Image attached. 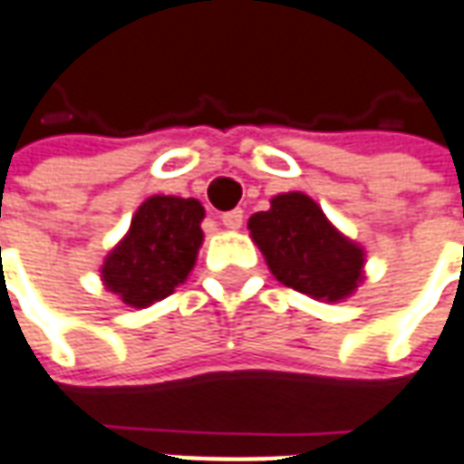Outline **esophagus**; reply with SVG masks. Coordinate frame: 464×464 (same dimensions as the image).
I'll return each instance as SVG.
<instances>
[{
	"mask_svg": "<svg viewBox=\"0 0 464 464\" xmlns=\"http://www.w3.org/2000/svg\"><path fill=\"white\" fill-rule=\"evenodd\" d=\"M220 223H223L226 228H231V231L241 228V223H244V210H228V213H223V216H220Z\"/></svg>",
	"mask_w": 464,
	"mask_h": 464,
	"instance_id": "34e87169",
	"label": "esophagus"
}]
</instances>
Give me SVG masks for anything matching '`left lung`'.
<instances>
[{"label":"left lung","instance_id":"8db88e82","mask_svg":"<svg viewBox=\"0 0 464 464\" xmlns=\"http://www.w3.org/2000/svg\"><path fill=\"white\" fill-rule=\"evenodd\" d=\"M248 231L274 276L302 295L338 302L363 279V248L345 238L304 192L276 195L269 210L248 218Z\"/></svg>","mask_w":464,"mask_h":464}]
</instances>
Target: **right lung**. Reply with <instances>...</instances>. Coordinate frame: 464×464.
<instances>
[{
	"label": "right lung",
	"instance_id": "1",
	"mask_svg": "<svg viewBox=\"0 0 464 464\" xmlns=\"http://www.w3.org/2000/svg\"><path fill=\"white\" fill-rule=\"evenodd\" d=\"M206 216L195 198L152 195L134 213L129 233L101 266L109 292L129 307H150L169 297L195 266Z\"/></svg>",
	"mask_w": 464,
	"mask_h": 464
}]
</instances>
